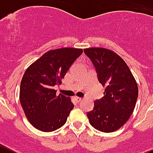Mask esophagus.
<instances>
[{
  "mask_svg": "<svg viewBox=\"0 0 153 153\" xmlns=\"http://www.w3.org/2000/svg\"><path fill=\"white\" fill-rule=\"evenodd\" d=\"M75 100H76L77 102L78 103V102H80V101H82V97H75Z\"/></svg>",
  "mask_w": 153,
  "mask_h": 153,
  "instance_id": "34e87169",
  "label": "esophagus"
}]
</instances>
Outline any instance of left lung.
<instances>
[{"instance_id": "1", "label": "left lung", "mask_w": 153, "mask_h": 153, "mask_svg": "<svg viewBox=\"0 0 153 153\" xmlns=\"http://www.w3.org/2000/svg\"><path fill=\"white\" fill-rule=\"evenodd\" d=\"M84 52L95 67L97 78L105 87L104 97L94 101L87 116L91 125L104 133L116 131L133 114L138 97V86L124 60L104 48H88Z\"/></svg>"}]
</instances>
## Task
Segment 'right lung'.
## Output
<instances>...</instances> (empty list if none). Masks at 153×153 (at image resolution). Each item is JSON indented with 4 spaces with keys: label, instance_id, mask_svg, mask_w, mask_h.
Wrapping results in <instances>:
<instances>
[{
    "label": "right lung",
    "instance_id": "1",
    "mask_svg": "<svg viewBox=\"0 0 153 153\" xmlns=\"http://www.w3.org/2000/svg\"><path fill=\"white\" fill-rule=\"evenodd\" d=\"M83 53L82 49L61 48L48 51L26 70L20 82V100L27 120L42 132L62 127L74 107L69 97L56 94L72 63Z\"/></svg>",
    "mask_w": 153,
    "mask_h": 153
}]
</instances>
